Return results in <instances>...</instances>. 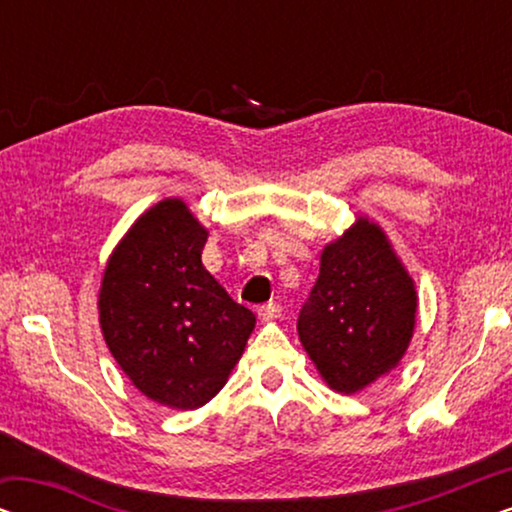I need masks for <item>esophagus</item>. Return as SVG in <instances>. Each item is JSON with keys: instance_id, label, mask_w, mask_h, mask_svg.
I'll return each instance as SVG.
<instances>
[{"instance_id": "1", "label": "esophagus", "mask_w": 512, "mask_h": 512, "mask_svg": "<svg viewBox=\"0 0 512 512\" xmlns=\"http://www.w3.org/2000/svg\"><path fill=\"white\" fill-rule=\"evenodd\" d=\"M282 314V305L279 303H265L258 307V319L261 321H275Z\"/></svg>"}]
</instances>
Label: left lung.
Here are the masks:
<instances>
[{
  "instance_id": "left-lung-1",
  "label": "left lung",
  "mask_w": 512,
  "mask_h": 512,
  "mask_svg": "<svg viewBox=\"0 0 512 512\" xmlns=\"http://www.w3.org/2000/svg\"><path fill=\"white\" fill-rule=\"evenodd\" d=\"M417 289L380 223L356 221L321 251L317 284L298 317V338L338 394H359L408 352Z\"/></svg>"
}]
</instances>
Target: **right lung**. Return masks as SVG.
Returning a JSON list of instances; mask_svg holds the SVG:
<instances>
[{
    "mask_svg": "<svg viewBox=\"0 0 512 512\" xmlns=\"http://www.w3.org/2000/svg\"><path fill=\"white\" fill-rule=\"evenodd\" d=\"M207 228L181 198L137 216L102 272L97 312L111 356L153 403L212 401L256 326L202 265Z\"/></svg>",
    "mask_w": 512,
    "mask_h": 512,
    "instance_id": "obj_1",
    "label": "right lung"
}]
</instances>
